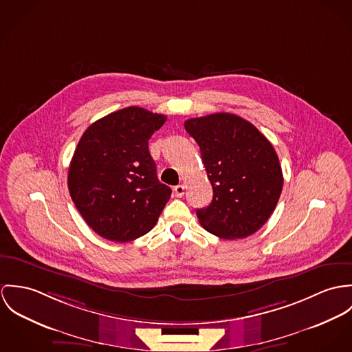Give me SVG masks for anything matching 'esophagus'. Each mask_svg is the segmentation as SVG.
I'll use <instances>...</instances> for the list:
<instances>
[{
	"label": "esophagus",
	"instance_id": "1",
	"mask_svg": "<svg viewBox=\"0 0 352 352\" xmlns=\"http://www.w3.org/2000/svg\"><path fill=\"white\" fill-rule=\"evenodd\" d=\"M185 185H177L175 188H174V195H177V197H182V195H185Z\"/></svg>",
	"mask_w": 352,
	"mask_h": 352
}]
</instances>
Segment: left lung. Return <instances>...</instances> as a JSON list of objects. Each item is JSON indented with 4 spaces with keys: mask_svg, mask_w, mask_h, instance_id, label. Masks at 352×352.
Instances as JSON below:
<instances>
[{
    "mask_svg": "<svg viewBox=\"0 0 352 352\" xmlns=\"http://www.w3.org/2000/svg\"><path fill=\"white\" fill-rule=\"evenodd\" d=\"M185 129L199 146L213 188L212 202L197 209L201 226L227 240L255 234L272 216L283 186L273 144L232 113L189 118Z\"/></svg>",
    "mask_w": 352,
    "mask_h": 352,
    "instance_id": "obj_1",
    "label": "left lung"
}]
</instances>
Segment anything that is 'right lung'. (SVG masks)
Here are the masks:
<instances>
[{
	"label": "right lung",
	"mask_w": 352,
	"mask_h": 352,
	"mask_svg": "<svg viewBox=\"0 0 352 352\" xmlns=\"http://www.w3.org/2000/svg\"><path fill=\"white\" fill-rule=\"evenodd\" d=\"M166 120L128 107L97 120L83 132L67 185L80 216L96 234L124 243L155 227L171 189L157 179L148 140Z\"/></svg>",
	"instance_id": "add662e5"
}]
</instances>
